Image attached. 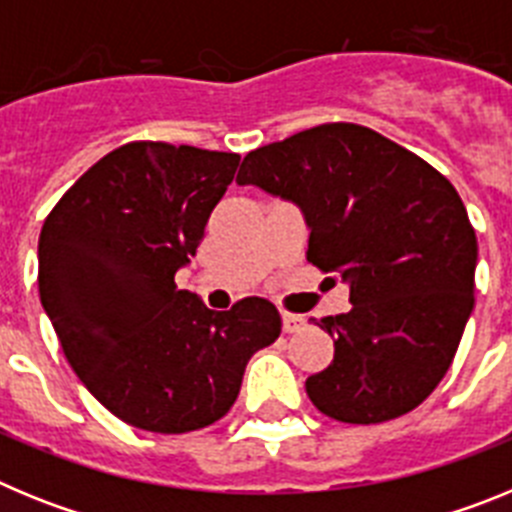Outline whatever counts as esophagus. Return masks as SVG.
I'll list each match as a JSON object with an SVG mask.
<instances>
[{
    "mask_svg": "<svg viewBox=\"0 0 512 512\" xmlns=\"http://www.w3.org/2000/svg\"><path fill=\"white\" fill-rule=\"evenodd\" d=\"M302 323H305V320H302L300 315H292V312H282V330H284V333H297V330L302 328Z\"/></svg>",
    "mask_w": 512,
    "mask_h": 512,
    "instance_id": "1",
    "label": "esophagus"
}]
</instances>
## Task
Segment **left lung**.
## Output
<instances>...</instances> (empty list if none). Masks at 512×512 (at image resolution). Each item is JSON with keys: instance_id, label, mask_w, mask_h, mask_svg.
I'll return each mask as SVG.
<instances>
[{"instance_id": "1", "label": "left lung", "mask_w": 512, "mask_h": 512, "mask_svg": "<svg viewBox=\"0 0 512 512\" xmlns=\"http://www.w3.org/2000/svg\"><path fill=\"white\" fill-rule=\"evenodd\" d=\"M235 182L300 207L307 261L348 284L351 310L312 320L336 346L307 377L312 405L356 425L418 408L474 307L477 235L449 179L364 125L330 122L251 151Z\"/></svg>"}]
</instances>
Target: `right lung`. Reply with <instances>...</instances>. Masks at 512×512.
I'll return each mask as SVG.
<instances>
[{"label": "right lung", "instance_id": "obj_1", "mask_svg": "<svg viewBox=\"0 0 512 512\" xmlns=\"http://www.w3.org/2000/svg\"><path fill=\"white\" fill-rule=\"evenodd\" d=\"M238 164V153L128 143L99 158L40 230V302L63 354L104 408L143 431L223 418L248 359L282 333L269 300L215 312L174 284Z\"/></svg>", "mask_w": 512, "mask_h": 512}]
</instances>
